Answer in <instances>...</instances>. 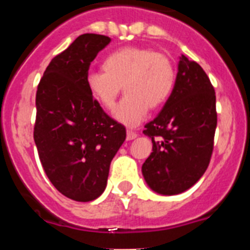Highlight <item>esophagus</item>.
Here are the masks:
<instances>
[{
  "label": "esophagus",
  "mask_w": 250,
  "mask_h": 250,
  "mask_svg": "<svg viewBox=\"0 0 250 250\" xmlns=\"http://www.w3.org/2000/svg\"><path fill=\"white\" fill-rule=\"evenodd\" d=\"M136 136H138V134H136V131H134V130H127L126 132V139L127 140H132V139H135Z\"/></svg>",
  "instance_id": "obj_1"
}]
</instances>
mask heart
I'll use <instances>...</instances> for the list:
<instances>
[{"label": "heart", "instance_id": "obj_1", "mask_svg": "<svg viewBox=\"0 0 250 250\" xmlns=\"http://www.w3.org/2000/svg\"><path fill=\"white\" fill-rule=\"evenodd\" d=\"M104 71H92L86 85L92 98L106 110H114L121 89L126 96L115 118L126 125H136L150 109L169 99L175 85V66L163 52L151 48L125 46L105 57Z\"/></svg>", "mask_w": 250, "mask_h": 250}]
</instances>
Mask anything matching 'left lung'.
<instances>
[{
	"label": "left lung",
	"mask_w": 250,
	"mask_h": 250,
	"mask_svg": "<svg viewBox=\"0 0 250 250\" xmlns=\"http://www.w3.org/2000/svg\"><path fill=\"white\" fill-rule=\"evenodd\" d=\"M215 91L199 63L182 56L171 95L145 125L152 152L143 175L152 190L175 195L193 187L210 163L216 129Z\"/></svg>",
	"instance_id": "1"
}]
</instances>
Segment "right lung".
<instances>
[{
    "label": "right lung",
    "mask_w": 250,
    "mask_h": 250,
    "mask_svg": "<svg viewBox=\"0 0 250 250\" xmlns=\"http://www.w3.org/2000/svg\"><path fill=\"white\" fill-rule=\"evenodd\" d=\"M111 39L83 34L51 60L36 92L35 144L46 175L61 194L91 202L104 193L126 129L90 94L86 77Z\"/></svg>",
    "instance_id": "obj_1"
}]
</instances>
